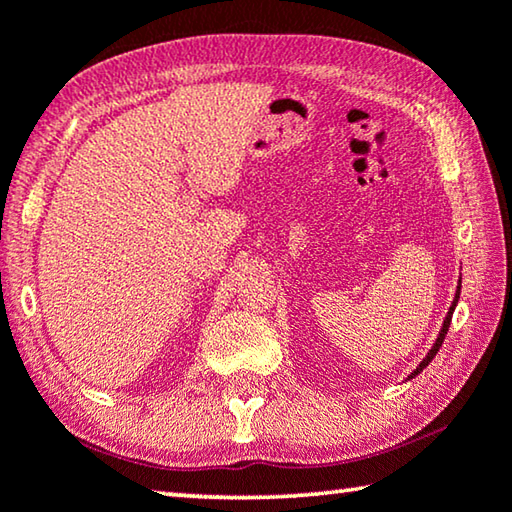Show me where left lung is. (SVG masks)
I'll list each match as a JSON object with an SVG mask.
<instances>
[{
	"mask_svg": "<svg viewBox=\"0 0 512 512\" xmlns=\"http://www.w3.org/2000/svg\"><path fill=\"white\" fill-rule=\"evenodd\" d=\"M459 293H461V286H459V291H457V297H454V302H452V306H450V311H448V315H445V322H443V329H441V333H439V338H436V342H434V347L430 349V353H427V356L423 358V362L421 365H418L416 369H414V374L410 376V378H414V376H418L421 374V371L430 365L432 362V358L436 356V353H439V349H441V345H443V340H445V333H448V329H450V322H452V313H454V306H457V302H459Z\"/></svg>",
	"mask_w": 512,
	"mask_h": 512,
	"instance_id": "1",
	"label": "left lung"
}]
</instances>
